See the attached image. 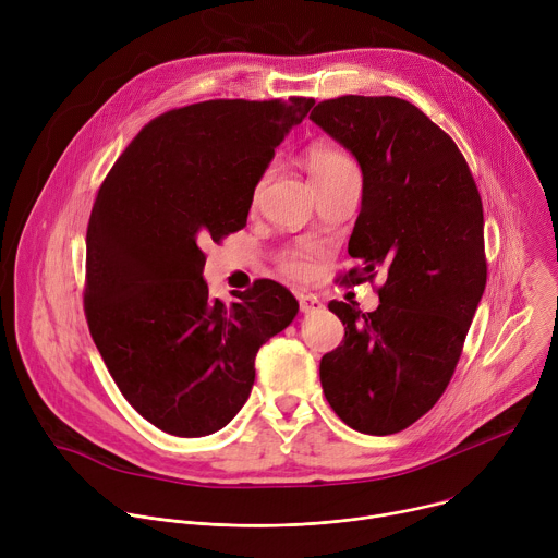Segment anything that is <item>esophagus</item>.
I'll return each mask as SVG.
<instances>
[{
  "label": "esophagus",
  "mask_w": 558,
  "mask_h": 558,
  "mask_svg": "<svg viewBox=\"0 0 558 558\" xmlns=\"http://www.w3.org/2000/svg\"><path fill=\"white\" fill-rule=\"evenodd\" d=\"M298 304H300L302 313H315L323 308L320 300H317L315 295H306V293H298Z\"/></svg>",
  "instance_id": "34e87169"
}]
</instances>
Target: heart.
<instances>
[{"label":"heart","mask_w":558,"mask_h":558,"mask_svg":"<svg viewBox=\"0 0 558 558\" xmlns=\"http://www.w3.org/2000/svg\"><path fill=\"white\" fill-rule=\"evenodd\" d=\"M306 168H308L311 183H320V181H327V179H331V177H336V174H340L344 170H353L355 163H353V158L344 149H340L338 145L320 141V143L308 145V149H306ZM267 179H269V172H263L260 179L254 185L252 201L258 198V194L265 187ZM278 269L287 278H291V280H304L311 274V263H308L306 254L295 252V250H287L278 258Z\"/></svg>","instance_id":"1"}]
</instances>
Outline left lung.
Listing matches in <instances>:
<instances>
[{
	"instance_id": "obj_1",
	"label": "left lung",
	"mask_w": 558,
	"mask_h": 558,
	"mask_svg": "<svg viewBox=\"0 0 558 558\" xmlns=\"http://www.w3.org/2000/svg\"><path fill=\"white\" fill-rule=\"evenodd\" d=\"M308 119L364 174L349 241L360 265L338 280L386 274L375 311L329 304L347 327L320 362L323 390L353 430L392 435L437 404L461 357L488 276L482 196L457 143L404 99L344 95Z\"/></svg>"
}]
</instances>
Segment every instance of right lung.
<instances>
[{
    "label": "right lung",
    "instance_id": "right-lung-1",
    "mask_svg": "<svg viewBox=\"0 0 558 558\" xmlns=\"http://www.w3.org/2000/svg\"><path fill=\"white\" fill-rule=\"evenodd\" d=\"M315 99H211L151 119L104 179L86 233L84 311L130 407L158 430L203 437L243 409L256 353L298 313L256 280L209 298L205 243L243 229L254 185Z\"/></svg>",
    "mask_w": 558,
    "mask_h": 558
}]
</instances>
